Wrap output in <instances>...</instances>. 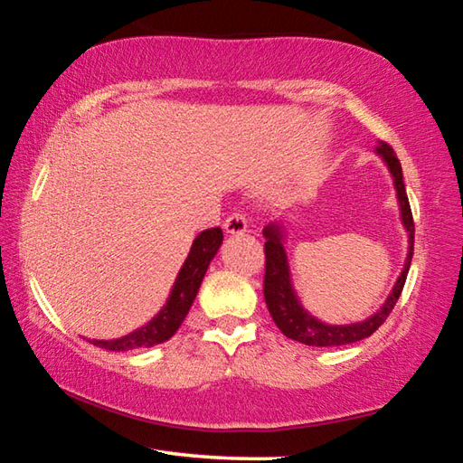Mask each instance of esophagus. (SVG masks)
I'll use <instances>...</instances> for the list:
<instances>
[{"instance_id": "esophagus-1", "label": "esophagus", "mask_w": 463, "mask_h": 463, "mask_svg": "<svg viewBox=\"0 0 463 463\" xmlns=\"http://www.w3.org/2000/svg\"><path fill=\"white\" fill-rule=\"evenodd\" d=\"M224 231L229 234H242L247 232V216L242 213H232L224 221Z\"/></svg>"}]
</instances>
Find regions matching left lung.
I'll return each mask as SVG.
<instances>
[{"mask_svg": "<svg viewBox=\"0 0 463 463\" xmlns=\"http://www.w3.org/2000/svg\"><path fill=\"white\" fill-rule=\"evenodd\" d=\"M375 153L382 155L383 163L388 165L392 179H394L398 203H401V218L406 232H409V255H406L404 269L398 276L394 288H392L386 302L382 308L372 315L370 318L362 320V323L354 325H326L323 320L310 317L307 310L302 308L300 300L292 288V279H289V265L288 255L284 249V231L281 226L271 222L263 229L265 237V278H263V296L268 310L273 318V323L284 333L288 339H294L304 345H315V347H335V345H347L362 341L365 336L373 335L383 325V320L390 317L392 308L396 307L398 298L402 294L406 273H409L411 261H412V245H414V222L409 195L404 190L402 182V167L398 156L394 155V148L388 143H380L375 146Z\"/></svg>", "mask_w": 463, "mask_h": 463, "instance_id": "8db88e82", "label": "left lung"}]
</instances>
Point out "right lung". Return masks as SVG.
<instances>
[{
	"label": "right lung",
	"instance_id": "add662e5",
	"mask_svg": "<svg viewBox=\"0 0 463 463\" xmlns=\"http://www.w3.org/2000/svg\"><path fill=\"white\" fill-rule=\"evenodd\" d=\"M221 245H222V231L218 229V226L216 229H208L200 232L192 242L190 255H187L185 263L182 265V269H179L174 289H171L169 294V300L165 307L161 308L159 315H156L151 323H146L145 326L137 328V331L120 336V339H114V341L90 339V343L108 351H132V349L153 347V345H159L163 341L171 339V336L177 333V328L182 326L187 312H190L202 279L206 276L208 265L214 260L216 250L221 249Z\"/></svg>",
	"mask_w": 463,
	"mask_h": 463
}]
</instances>
